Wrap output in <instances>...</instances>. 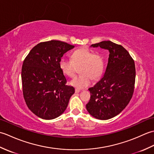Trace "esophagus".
<instances>
[{
  "mask_svg": "<svg viewBox=\"0 0 154 154\" xmlns=\"http://www.w3.org/2000/svg\"><path fill=\"white\" fill-rule=\"evenodd\" d=\"M75 93H79L80 91H81V90L80 89H75Z\"/></svg>",
  "mask_w": 154,
  "mask_h": 154,
  "instance_id": "esophagus-1",
  "label": "esophagus"
}]
</instances>
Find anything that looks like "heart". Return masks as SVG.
Returning a JSON list of instances; mask_svg holds the SVG:
<instances>
[{
  "label": "heart",
  "instance_id": "b5f03b06",
  "mask_svg": "<svg viewBox=\"0 0 154 154\" xmlns=\"http://www.w3.org/2000/svg\"><path fill=\"white\" fill-rule=\"evenodd\" d=\"M60 67L61 71L70 77H75L80 68L81 75L72 80L71 85L78 89H83L90 85L92 79H100L104 69V61L100 54L81 48L71 54V60L62 58Z\"/></svg>",
  "mask_w": 154,
  "mask_h": 154
}]
</instances>
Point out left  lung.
<instances>
[{"instance_id": "1", "label": "left lung", "mask_w": 154, "mask_h": 154, "mask_svg": "<svg viewBox=\"0 0 154 154\" xmlns=\"http://www.w3.org/2000/svg\"><path fill=\"white\" fill-rule=\"evenodd\" d=\"M91 47H100L110 54L104 76L89 89L91 99L86 108L95 119L108 120L122 112L132 99L136 78L134 61L125 48L110 41Z\"/></svg>"}]
</instances>
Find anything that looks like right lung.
Instances as JSON below:
<instances>
[{"label":"right lung","mask_w":154,"mask_h":154,"mask_svg":"<svg viewBox=\"0 0 154 154\" xmlns=\"http://www.w3.org/2000/svg\"><path fill=\"white\" fill-rule=\"evenodd\" d=\"M74 47L58 40L41 42L32 49L23 62L21 77L25 102L42 119L60 116L75 93L73 87L66 85L60 67L63 54Z\"/></svg>","instance_id":"right-lung-1"}]
</instances>
